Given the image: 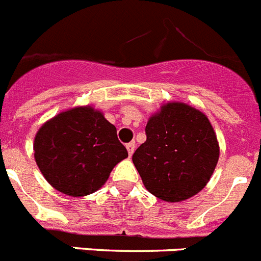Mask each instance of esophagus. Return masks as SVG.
Segmentation results:
<instances>
[{"label": "esophagus", "mask_w": 261, "mask_h": 261, "mask_svg": "<svg viewBox=\"0 0 261 261\" xmlns=\"http://www.w3.org/2000/svg\"><path fill=\"white\" fill-rule=\"evenodd\" d=\"M135 147H136L135 142H131V143H127V144H126V148H127V152L130 156H133L134 151H135Z\"/></svg>", "instance_id": "34e87169"}]
</instances>
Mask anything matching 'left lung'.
<instances>
[{
    "label": "left lung",
    "instance_id": "8db88e82",
    "mask_svg": "<svg viewBox=\"0 0 261 261\" xmlns=\"http://www.w3.org/2000/svg\"><path fill=\"white\" fill-rule=\"evenodd\" d=\"M145 135L133 163L152 195L175 203L205 187L220 156L205 114L183 102H168L149 118Z\"/></svg>",
    "mask_w": 261,
    "mask_h": 261
}]
</instances>
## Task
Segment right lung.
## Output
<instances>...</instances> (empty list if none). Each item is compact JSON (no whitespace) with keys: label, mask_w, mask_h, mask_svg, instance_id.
I'll return each mask as SVG.
<instances>
[{"label":"right lung","mask_w":261,"mask_h":261,"mask_svg":"<svg viewBox=\"0 0 261 261\" xmlns=\"http://www.w3.org/2000/svg\"><path fill=\"white\" fill-rule=\"evenodd\" d=\"M34 151L45 179L76 198L97 191L128 156L116 126L92 107L72 108L45 122L35 136Z\"/></svg>","instance_id":"right-lung-1"}]
</instances>
